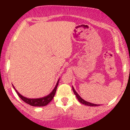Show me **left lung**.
<instances>
[{"label": "left lung", "instance_id": "8db88e82", "mask_svg": "<svg viewBox=\"0 0 130 130\" xmlns=\"http://www.w3.org/2000/svg\"><path fill=\"white\" fill-rule=\"evenodd\" d=\"M73 92L75 94L76 96L77 100H78L79 101L80 103L83 104H85V105H87V106H100V104H93V103H89V102H87V101H85L84 100H83V98H82L79 95L77 94V93L76 92V90H74V87H73Z\"/></svg>", "mask_w": 130, "mask_h": 130}]
</instances>
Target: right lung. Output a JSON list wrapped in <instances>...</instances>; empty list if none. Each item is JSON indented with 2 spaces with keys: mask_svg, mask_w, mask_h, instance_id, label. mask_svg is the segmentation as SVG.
I'll return each mask as SVG.
<instances>
[{
  "mask_svg": "<svg viewBox=\"0 0 130 130\" xmlns=\"http://www.w3.org/2000/svg\"><path fill=\"white\" fill-rule=\"evenodd\" d=\"M59 80L57 81V83L56 87H55L54 90H53V92L51 93L50 95H48L47 96H45V97L43 98H36V99H30V98H27L24 97V96H22L20 93H18L17 90L14 89V86H13V88L15 89L16 93H17L18 95L21 98V99L22 100V101H24L25 103H26L27 104H29L30 106H44L47 105V104H49L50 103L51 101L53 99L55 93L56 92V90L57 88V86L58 84H59Z\"/></svg>",
  "mask_w": 130,
  "mask_h": 130,
  "instance_id": "1",
  "label": "right lung"
}]
</instances>
